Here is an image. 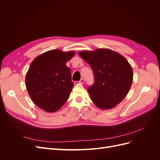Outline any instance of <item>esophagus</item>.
<instances>
[{"mask_svg": "<svg viewBox=\"0 0 160 160\" xmlns=\"http://www.w3.org/2000/svg\"><path fill=\"white\" fill-rule=\"evenodd\" d=\"M79 83H81V84H83V83H84V79H83V78L81 79L80 81H79Z\"/></svg>", "mask_w": 160, "mask_h": 160, "instance_id": "34e87169", "label": "esophagus"}]
</instances>
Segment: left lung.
I'll return each instance as SVG.
<instances>
[{
  "instance_id": "8db88e82",
  "label": "left lung",
  "mask_w": 160,
  "mask_h": 160,
  "mask_svg": "<svg viewBox=\"0 0 160 160\" xmlns=\"http://www.w3.org/2000/svg\"><path fill=\"white\" fill-rule=\"evenodd\" d=\"M79 55L90 65L94 83L88 91L96 106L102 109L114 108L127 95L133 81L132 68L125 58L106 49L81 51Z\"/></svg>"
}]
</instances>
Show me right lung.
I'll return each mask as SVG.
<instances>
[{"mask_svg": "<svg viewBox=\"0 0 160 160\" xmlns=\"http://www.w3.org/2000/svg\"><path fill=\"white\" fill-rule=\"evenodd\" d=\"M75 52L54 49L38 56L26 75V87L38 108L48 112L59 110L69 99L73 88L71 70L66 62Z\"/></svg>", "mask_w": 160, "mask_h": 160, "instance_id": "add662e5", "label": "right lung"}]
</instances>
